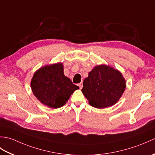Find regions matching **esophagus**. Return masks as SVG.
Returning <instances> with one entry per match:
<instances>
[{
	"label": "esophagus",
	"instance_id": "obj_1",
	"mask_svg": "<svg viewBox=\"0 0 155 155\" xmlns=\"http://www.w3.org/2000/svg\"><path fill=\"white\" fill-rule=\"evenodd\" d=\"M78 87H79V88H80V89H81L82 88H83V83H79L78 84Z\"/></svg>",
	"mask_w": 155,
	"mask_h": 155
}]
</instances>
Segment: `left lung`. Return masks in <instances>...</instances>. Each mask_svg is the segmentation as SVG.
I'll return each instance as SVG.
<instances>
[{
  "label": "left lung",
  "mask_w": 155,
  "mask_h": 155,
  "mask_svg": "<svg viewBox=\"0 0 155 155\" xmlns=\"http://www.w3.org/2000/svg\"><path fill=\"white\" fill-rule=\"evenodd\" d=\"M82 93L92 107L104 108L119 101L126 88L121 72L109 65H97L83 81Z\"/></svg>",
  "instance_id": "8db88e82"
}]
</instances>
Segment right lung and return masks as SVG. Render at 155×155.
Segmentation results:
<instances>
[{
	"instance_id": "obj_1",
	"label": "right lung",
	"mask_w": 155,
	"mask_h": 155,
	"mask_svg": "<svg viewBox=\"0 0 155 155\" xmlns=\"http://www.w3.org/2000/svg\"><path fill=\"white\" fill-rule=\"evenodd\" d=\"M31 86L36 98L42 104L52 108L64 106L71 94L79 88L64 74L62 62L38 68L32 78Z\"/></svg>"
}]
</instances>
